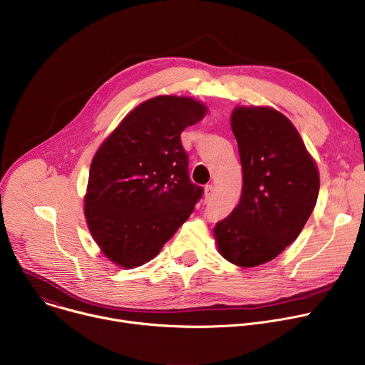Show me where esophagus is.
<instances>
[{"label":"esophagus","instance_id":"obj_1","mask_svg":"<svg viewBox=\"0 0 365 365\" xmlns=\"http://www.w3.org/2000/svg\"><path fill=\"white\" fill-rule=\"evenodd\" d=\"M214 196V186L212 185H206L205 186V202L211 200Z\"/></svg>","mask_w":365,"mask_h":365}]
</instances>
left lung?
Masks as SVG:
<instances>
[{"instance_id":"left-lung-1","label":"left lung","mask_w":365,"mask_h":365,"mask_svg":"<svg viewBox=\"0 0 365 365\" xmlns=\"http://www.w3.org/2000/svg\"><path fill=\"white\" fill-rule=\"evenodd\" d=\"M231 128L242 166V192L214 235L230 263L255 267L299 237L318 200L319 173L297 130L279 111L237 107Z\"/></svg>"}]
</instances>
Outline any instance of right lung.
Returning a JSON list of instances; mask_svg holds the SVG:
<instances>
[{
    "mask_svg": "<svg viewBox=\"0 0 365 365\" xmlns=\"http://www.w3.org/2000/svg\"><path fill=\"white\" fill-rule=\"evenodd\" d=\"M205 113L203 103L187 96L151 98L95 153L85 218L95 242L120 267L158 255L202 197L203 189L189 179L180 134Z\"/></svg>",
    "mask_w": 365,
    "mask_h": 365,
    "instance_id": "obj_1",
    "label": "right lung"
}]
</instances>
